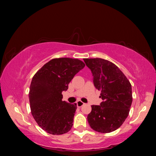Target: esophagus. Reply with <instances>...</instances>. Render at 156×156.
<instances>
[{
  "mask_svg": "<svg viewBox=\"0 0 156 156\" xmlns=\"http://www.w3.org/2000/svg\"><path fill=\"white\" fill-rule=\"evenodd\" d=\"M76 104H77V107H81L82 106H83V105H84V102H82V101H78L77 102V103H76Z\"/></svg>",
  "mask_w": 156,
  "mask_h": 156,
  "instance_id": "1",
  "label": "esophagus"
}]
</instances>
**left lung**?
Instances as JSON below:
<instances>
[{
    "label": "left lung",
    "instance_id": "8db88e82",
    "mask_svg": "<svg viewBox=\"0 0 156 156\" xmlns=\"http://www.w3.org/2000/svg\"><path fill=\"white\" fill-rule=\"evenodd\" d=\"M94 76V84L101 91L100 105H91L87 120L91 128L100 133H110L122 125L132 103L130 82L113 62L102 58H84Z\"/></svg>",
    "mask_w": 156,
    "mask_h": 156
}]
</instances>
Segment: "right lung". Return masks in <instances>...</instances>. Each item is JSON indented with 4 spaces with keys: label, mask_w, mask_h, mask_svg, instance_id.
<instances>
[{
    "label": "right lung",
    "mask_w": 156,
    "mask_h": 156,
    "mask_svg": "<svg viewBox=\"0 0 156 156\" xmlns=\"http://www.w3.org/2000/svg\"><path fill=\"white\" fill-rule=\"evenodd\" d=\"M84 66L78 59L54 58L34 76L29 92L31 113L47 133L61 135L72 129L77 106L62 101V92Z\"/></svg>",
    "instance_id": "obj_1"
}]
</instances>
